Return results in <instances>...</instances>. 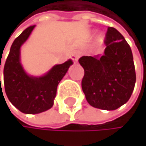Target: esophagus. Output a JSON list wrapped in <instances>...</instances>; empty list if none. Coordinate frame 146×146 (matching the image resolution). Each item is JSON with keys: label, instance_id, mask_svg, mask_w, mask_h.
<instances>
[{"label": "esophagus", "instance_id": "obj_1", "mask_svg": "<svg viewBox=\"0 0 146 146\" xmlns=\"http://www.w3.org/2000/svg\"><path fill=\"white\" fill-rule=\"evenodd\" d=\"M79 58H80V54L77 53V52H74V53L71 55V58L72 59V61H74V62H77Z\"/></svg>", "mask_w": 146, "mask_h": 146}]
</instances>
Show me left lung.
<instances>
[{
    "mask_svg": "<svg viewBox=\"0 0 146 146\" xmlns=\"http://www.w3.org/2000/svg\"><path fill=\"white\" fill-rule=\"evenodd\" d=\"M102 56H83L81 88L88 102L96 109L115 110L126 103L133 92L136 72L131 49L123 35L108 27Z\"/></svg>",
    "mask_w": 146,
    "mask_h": 146,
    "instance_id": "8db88e82",
    "label": "left lung"
}]
</instances>
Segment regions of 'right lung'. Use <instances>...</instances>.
Listing matches in <instances>:
<instances>
[{"label":"right lung","instance_id":"add662e5","mask_svg":"<svg viewBox=\"0 0 146 146\" xmlns=\"http://www.w3.org/2000/svg\"><path fill=\"white\" fill-rule=\"evenodd\" d=\"M34 27L35 25L28 27L15 39L3 70L7 96L16 109L25 114H38L52 107L58 83L72 64V60H68L61 65H56L42 77L28 75L20 63V48ZM0 92L2 93L1 85Z\"/></svg>","mask_w":146,"mask_h":146}]
</instances>
